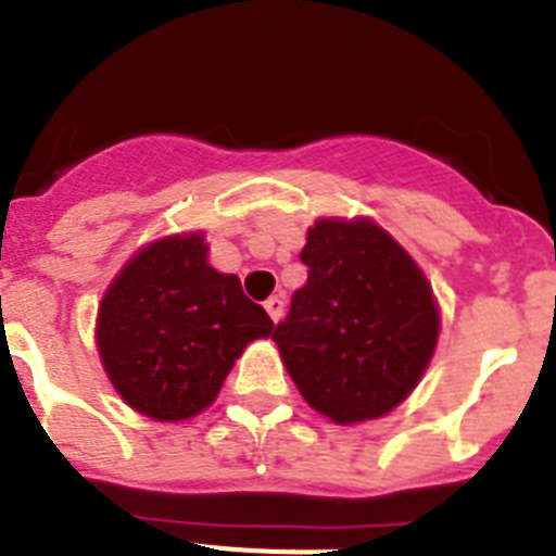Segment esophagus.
I'll list each match as a JSON object with an SVG mask.
<instances>
[{
  "label": "esophagus",
  "mask_w": 556,
  "mask_h": 556,
  "mask_svg": "<svg viewBox=\"0 0 556 556\" xmlns=\"http://www.w3.org/2000/svg\"><path fill=\"white\" fill-rule=\"evenodd\" d=\"M264 308H267L269 320H273V323L281 320V314H283V298H281V294H269L267 301H264Z\"/></svg>",
  "instance_id": "esophagus-1"
}]
</instances>
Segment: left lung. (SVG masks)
<instances>
[{"label": "left lung", "mask_w": 556, "mask_h": 556, "mask_svg": "<svg viewBox=\"0 0 556 556\" xmlns=\"http://www.w3.org/2000/svg\"><path fill=\"white\" fill-rule=\"evenodd\" d=\"M301 262L308 281L273 328L308 406L333 424L395 409L429 367L440 312L412 255L372 219H317Z\"/></svg>", "instance_id": "1"}]
</instances>
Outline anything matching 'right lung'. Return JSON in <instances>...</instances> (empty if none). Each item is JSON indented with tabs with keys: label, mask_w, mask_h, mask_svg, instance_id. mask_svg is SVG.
<instances>
[{
	"label": "right lung",
	"mask_w": 556,
	"mask_h": 556,
	"mask_svg": "<svg viewBox=\"0 0 556 556\" xmlns=\"http://www.w3.org/2000/svg\"><path fill=\"white\" fill-rule=\"evenodd\" d=\"M273 320L236 275L208 264L203 233L147 244L113 278L97 314L111 384L141 415L175 424L214 404L225 376Z\"/></svg>",
	"instance_id": "obj_1"
}]
</instances>
